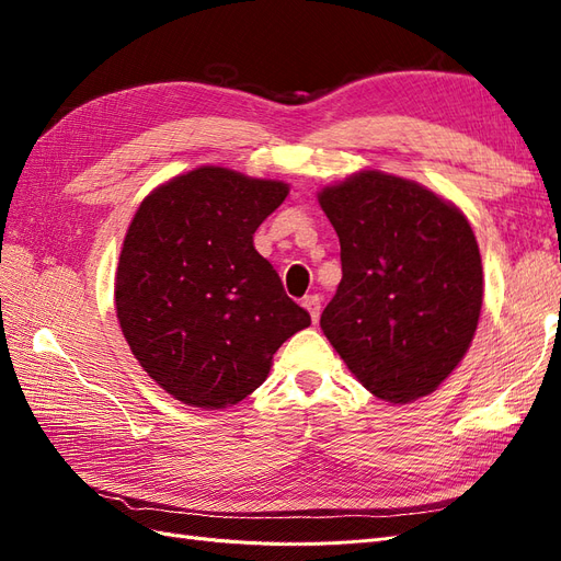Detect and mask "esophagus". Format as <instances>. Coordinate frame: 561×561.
I'll return each mask as SVG.
<instances>
[{
	"label": "esophagus",
	"mask_w": 561,
	"mask_h": 561,
	"mask_svg": "<svg viewBox=\"0 0 561 561\" xmlns=\"http://www.w3.org/2000/svg\"><path fill=\"white\" fill-rule=\"evenodd\" d=\"M301 307L309 311L313 322H318V318H320V297L318 295H307V297H304L301 299Z\"/></svg>",
	"instance_id": "obj_1"
}]
</instances>
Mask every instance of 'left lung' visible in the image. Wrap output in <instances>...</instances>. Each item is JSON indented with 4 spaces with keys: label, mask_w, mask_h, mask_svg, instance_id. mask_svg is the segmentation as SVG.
<instances>
[{
    "label": "left lung",
    "mask_w": 561,
    "mask_h": 561,
    "mask_svg": "<svg viewBox=\"0 0 561 561\" xmlns=\"http://www.w3.org/2000/svg\"><path fill=\"white\" fill-rule=\"evenodd\" d=\"M342 245L320 328L369 393L410 402L461 363L482 309V260L463 213L426 186L363 171L318 194Z\"/></svg>",
    "instance_id": "obj_1"
}]
</instances>
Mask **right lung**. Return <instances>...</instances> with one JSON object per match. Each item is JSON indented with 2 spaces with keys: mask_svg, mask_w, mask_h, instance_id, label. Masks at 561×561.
<instances>
[{
  "mask_svg": "<svg viewBox=\"0 0 561 561\" xmlns=\"http://www.w3.org/2000/svg\"><path fill=\"white\" fill-rule=\"evenodd\" d=\"M287 184L203 165L151 192L118 257L116 318L135 358L175 400L222 410L260 388L311 316L285 295L252 233Z\"/></svg>",
  "mask_w": 561,
  "mask_h": 561,
  "instance_id": "add662e5",
  "label": "right lung"
}]
</instances>
